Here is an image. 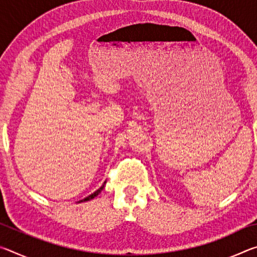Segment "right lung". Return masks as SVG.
<instances>
[{
	"label": "right lung",
	"instance_id": "right-lung-1",
	"mask_svg": "<svg viewBox=\"0 0 257 257\" xmlns=\"http://www.w3.org/2000/svg\"><path fill=\"white\" fill-rule=\"evenodd\" d=\"M106 184V181L105 182H104V184H103V186L101 187V188H98L96 191H95V193H93L92 195H89V196L88 197H86V198H84V199H82V201H79V202H87V201H90V199H93L94 197H96L97 196V195L99 194V193H101V191L103 190V188H104V185H105Z\"/></svg>",
	"mask_w": 257,
	"mask_h": 257
}]
</instances>
